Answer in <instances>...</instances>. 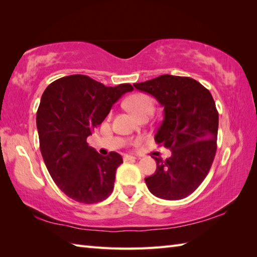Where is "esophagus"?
<instances>
[{
	"label": "esophagus",
	"instance_id": "esophagus-1",
	"mask_svg": "<svg viewBox=\"0 0 257 257\" xmlns=\"http://www.w3.org/2000/svg\"><path fill=\"white\" fill-rule=\"evenodd\" d=\"M135 159H136V157H134V156H129V155L123 156V161H124V162L133 161V160H135Z\"/></svg>",
	"mask_w": 257,
	"mask_h": 257
}]
</instances>
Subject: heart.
Segmentation results:
<instances>
[{
    "label": "heart",
    "mask_w": 257,
    "mask_h": 257,
    "mask_svg": "<svg viewBox=\"0 0 257 257\" xmlns=\"http://www.w3.org/2000/svg\"><path fill=\"white\" fill-rule=\"evenodd\" d=\"M125 107L135 117L140 118L145 114H152L155 110L154 101L146 94H134L125 100Z\"/></svg>",
    "instance_id": "heart-1"
}]
</instances>
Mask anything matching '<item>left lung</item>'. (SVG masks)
I'll return each mask as SVG.
<instances>
[{"instance_id":"1","label":"left lung","mask_w":257,"mask_h":257,"mask_svg":"<svg viewBox=\"0 0 257 257\" xmlns=\"http://www.w3.org/2000/svg\"><path fill=\"white\" fill-rule=\"evenodd\" d=\"M134 86L163 107L155 140L172 152L166 160L152 157L157 170L145 179L147 187L160 199L187 198L205 179L215 157L219 112L211 92L193 78L172 75Z\"/></svg>"}]
</instances>
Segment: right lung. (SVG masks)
Returning a JSON list of instances; mask_svg holds the SVG:
<instances>
[{
	"label": "right lung",
	"mask_w": 257,
	"mask_h": 257,
	"mask_svg": "<svg viewBox=\"0 0 257 257\" xmlns=\"http://www.w3.org/2000/svg\"><path fill=\"white\" fill-rule=\"evenodd\" d=\"M130 84L106 87L85 75H70L47 86L36 113L40 149L54 182L80 203L107 199L113 190L117 152L103 157L87 144Z\"/></svg>",
	"instance_id": "obj_1"
}]
</instances>
